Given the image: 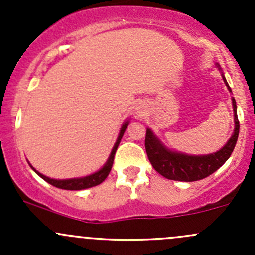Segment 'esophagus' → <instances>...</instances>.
<instances>
[{
  "label": "esophagus",
  "mask_w": 255,
  "mask_h": 255,
  "mask_svg": "<svg viewBox=\"0 0 255 255\" xmlns=\"http://www.w3.org/2000/svg\"><path fill=\"white\" fill-rule=\"evenodd\" d=\"M138 113H139V112H138Z\"/></svg>",
  "instance_id": "obj_1"
}]
</instances>
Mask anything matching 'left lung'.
Segmentation results:
<instances>
[{"instance_id": "1", "label": "left lung", "mask_w": 255, "mask_h": 255, "mask_svg": "<svg viewBox=\"0 0 255 255\" xmlns=\"http://www.w3.org/2000/svg\"><path fill=\"white\" fill-rule=\"evenodd\" d=\"M217 66L220 68L218 64ZM222 78L227 89L231 91V87L228 86L227 80L223 74ZM232 105L235 111V130L232 137L222 149L207 155H187V154L170 150L163 145V143L154 135L151 129L148 128L145 134V150L153 168L160 175L175 181H197L218 170L228 160L238 139L239 121L235 97H232Z\"/></svg>"}]
</instances>
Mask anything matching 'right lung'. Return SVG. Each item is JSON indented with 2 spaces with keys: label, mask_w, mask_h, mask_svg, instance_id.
Segmentation results:
<instances>
[{
  "label": "right lung",
  "mask_w": 255,
  "mask_h": 255,
  "mask_svg": "<svg viewBox=\"0 0 255 255\" xmlns=\"http://www.w3.org/2000/svg\"><path fill=\"white\" fill-rule=\"evenodd\" d=\"M128 123H129V121H126V122L122 125V127H121L120 134H118L117 140H116L115 145H113L111 154H110L109 159H107V161H106V164L104 165V168H101L99 171L91 174V175H87L84 177H76V179L56 180V179H50V177L43 175V174H40L39 171L35 170V169L29 164L30 168H32L33 170L38 174V175L42 177L43 180H45V181L49 182L50 185H53V186L59 187V189H63V190H84V189H89V187H94V186H96V185H100L102 181H105V179L109 176L110 171H111L116 150H117L118 144H120L121 139H122L123 133L126 132V128H127Z\"/></svg>",
  "instance_id": "1"
}]
</instances>
